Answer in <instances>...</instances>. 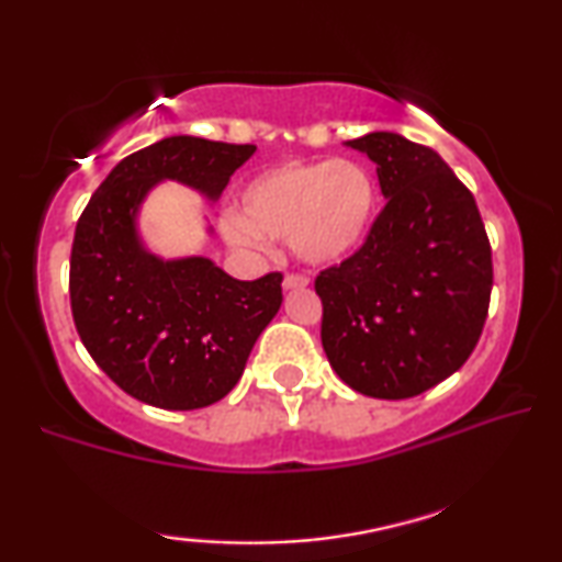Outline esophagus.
<instances>
[{"label": "esophagus", "mask_w": 562, "mask_h": 562, "mask_svg": "<svg viewBox=\"0 0 562 562\" xmlns=\"http://www.w3.org/2000/svg\"><path fill=\"white\" fill-rule=\"evenodd\" d=\"M306 286H308V279L304 273H286V276H283V289H286V291L306 289Z\"/></svg>", "instance_id": "34e87169"}]
</instances>
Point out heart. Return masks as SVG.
Masks as SVG:
<instances>
[{
    "label": "heart",
    "instance_id": "b5f03b06",
    "mask_svg": "<svg viewBox=\"0 0 562 562\" xmlns=\"http://www.w3.org/2000/svg\"><path fill=\"white\" fill-rule=\"evenodd\" d=\"M378 187L352 159L286 161L256 175L238 194V215L225 217V235L243 248L263 238L289 240L312 266L345 261L368 238Z\"/></svg>",
    "mask_w": 562,
    "mask_h": 562
}]
</instances>
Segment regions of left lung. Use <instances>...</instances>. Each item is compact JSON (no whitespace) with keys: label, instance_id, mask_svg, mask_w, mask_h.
<instances>
[{"label":"left lung","instance_id":"obj_1","mask_svg":"<svg viewBox=\"0 0 562 562\" xmlns=\"http://www.w3.org/2000/svg\"><path fill=\"white\" fill-rule=\"evenodd\" d=\"M345 144L375 161L387 202L362 248L316 276L322 347L357 393L403 401L474 352L490 312V238L474 194L434 149L393 132Z\"/></svg>","mask_w":562,"mask_h":562}]
</instances>
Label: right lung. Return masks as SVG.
I'll list each match as a JSON object with an SVG mask.
<instances>
[{
    "label": "right lung",
    "instance_id": "right-lung-1",
    "mask_svg": "<svg viewBox=\"0 0 562 562\" xmlns=\"http://www.w3.org/2000/svg\"><path fill=\"white\" fill-rule=\"evenodd\" d=\"M254 144L167 136L121 159L93 192L70 254L72 322L116 385L154 408L194 411L225 397L281 308V273L238 281L210 258L144 248L139 207L161 180L217 200Z\"/></svg>",
    "mask_w": 562,
    "mask_h": 562
}]
</instances>
